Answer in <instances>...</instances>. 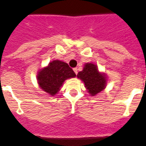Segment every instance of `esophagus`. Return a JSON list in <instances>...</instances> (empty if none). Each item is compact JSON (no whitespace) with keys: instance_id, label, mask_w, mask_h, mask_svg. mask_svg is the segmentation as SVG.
<instances>
[{"instance_id":"1","label":"esophagus","mask_w":146,"mask_h":146,"mask_svg":"<svg viewBox=\"0 0 146 146\" xmlns=\"http://www.w3.org/2000/svg\"><path fill=\"white\" fill-rule=\"evenodd\" d=\"M73 71H74V73H76V74H77V73H78V71H77V68H74V69H73Z\"/></svg>"}]
</instances>
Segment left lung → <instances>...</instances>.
I'll return each instance as SVG.
<instances>
[{
    "mask_svg": "<svg viewBox=\"0 0 146 146\" xmlns=\"http://www.w3.org/2000/svg\"><path fill=\"white\" fill-rule=\"evenodd\" d=\"M77 77L85 84V88L92 96L101 92L106 85V77L104 73H101L96 65L86 63L82 71L77 74Z\"/></svg>",
    "mask_w": 146,
    "mask_h": 146,
    "instance_id": "left-lung-1",
    "label": "left lung"
}]
</instances>
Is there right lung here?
Masks as SVG:
<instances>
[{
    "instance_id": "obj_1",
    "label": "right lung",
    "mask_w": 146,
    "mask_h": 146,
    "mask_svg": "<svg viewBox=\"0 0 146 146\" xmlns=\"http://www.w3.org/2000/svg\"><path fill=\"white\" fill-rule=\"evenodd\" d=\"M76 74L69 65L59 60H54L38 72L37 81L40 89L50 95L57 94L66 79L75 77Z\"/></svg>"
}]
</instances>
